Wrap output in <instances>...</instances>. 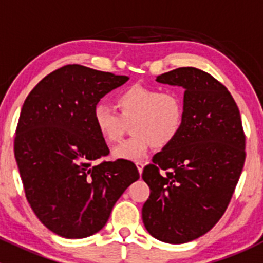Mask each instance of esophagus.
<instances>
[{"label": "esophagus", "instance_id": "1", "mask_svg": "<svg viewBox=\"0 0 263 263\" xmlns=\"http://www.w3.org/2000/svg\"><path fill=\"white\" fill-rule=\"evenodd\" d=\"M136 166H137V169H139L140 174H141L142 171H144V163H142V161H137Z\"/></svg>", "mask_w": 263, "mask_h": 263}]
</instances>
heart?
<instances>
[{
	"mask_svg": "<svg viewBox=\"0 0 263 263\" xmlns=\"http://www.w3.org/2000/svg\"><path fill=\"white\" fill-rule=\"evenodd\" d=\"M116 108L99 103L92 109V123L108 144L121 141L127 124L132 137L119 145L115 156L127 160L144 158L151 146H168L177 139L184 122V100L176 90L134 85L119 92Z\"/></svg>",
	"mask_w": 263,
	"mask_h": 263,
	"instance_id": "1",
	"label": "heart"
}]
</instances>
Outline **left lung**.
Here are the masks:
<instances>
[{"label": "left lung", "instance_id": "1", "mask_svg": "<svg viewBox=\"0 0 263 263\" xmlns=\"http://www.w3.org/2000/svg\"><path fill=\"white\" fill-rule=\"evenodd\" d=\"M156 81L184 87V122L144 168L150 196L142 220L154 238L181 245L206 234L224 215L245 165L246 135L237 103L210 73L181 67Z\"/></svg>", "mask_w": 263, "mask_h": 263}]
</instances>
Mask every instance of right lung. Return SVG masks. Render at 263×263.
I'll list each match as a JSON object with an SVG mask.
<instances>
[{
  "label": "right lung",
  "mask_w": 263,
  "mask_h": 263,
  "mask_svg": "<svg viewBox=\"0 0 263 263\" xmlns=\"http://www.w3.org/2000/svg\"><path fill=\"white\" fill-rule=\"evenodd\" d=\"M128 76L66 65L35 85L24 102L14 151L34 214L54 234L86 238L140 178L126 159L102 160L109 148L92 123L99 100Z\"/></svg>",
  "instance_id": "right-lung-1"
}]
</instances>
